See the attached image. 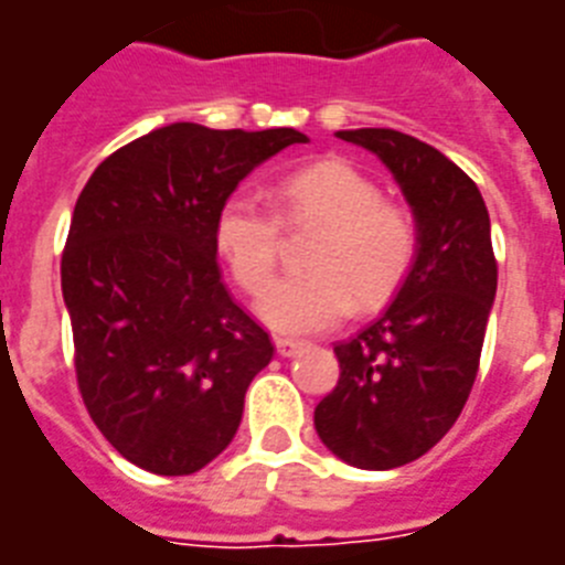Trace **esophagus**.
<instances>
[{
    "label": "esophagus",
    "mask_w": 565,
    "mask_h": 565,
    "mask_svg": "<svg viewBox=\"0 0 565 565\" xmlns=\"http://www.w3.org/2000/svg\"><path fill=\"white\" fill-rule=\"evenodd\" d=\"M306 344L303 342H297V339H277V353L279 356H297V353L303 351Z\"/></svg>",
    "instance_id": "obj_1"
}]
</instances>
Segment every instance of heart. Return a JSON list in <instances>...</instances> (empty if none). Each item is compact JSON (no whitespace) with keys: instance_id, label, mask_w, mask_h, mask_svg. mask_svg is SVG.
I'll list each match as a JSON object with an SVG mask.
<instances>
[{"instance_id":"obj_1","label":"heart","mask_w":565,"mask_h":565,"mask_svg":"<svg viewBox=\"0 0 565 565\" xmlns=\"http://www.w3.org/2000/svg\"><path fill=\"white\" fill-rule=\"evenodd\" d=\"M277 214L256 196H226L212 238L235 282L259 297L277 274L282 223L318 226L306 274L279 279L262 297V321L277 332H318L371 312L395 297L418 256V223L401 203L383 200L369 173L344 159H321L277 182Z\"/></svg>"}]
</instances>
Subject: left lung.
Returning <instances> with one entry per match:
<instances>
[{
  "instance_id": "obj_1",
  "label": "left lung",
  "mask_w": 565,
  "mask_h": 565,
  "mask_svg": "<svg viewBox=\"0 0 565 565\" xmlns=\"http://www.w3.org/2000/svg\"><path fill=\"white\" fill-rule=\"evenodd\" d=\"M377 156L418 223V256L377 321L339 342V383L315 430L339 460L386 471L418 460L460 418L498 288L478 185L436 147L395 129L335 132Z\"/></svg>"
}]
</instances>
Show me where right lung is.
<instances>
[{"label": "right lung", "mask_w": 565, "mask_h": 565, "mask_svg": "<svg viewBox=\"0 0 565 565\" xmlns=\"http://www.w3.org/2000/svg\"><path fill=\"white\" fill-rule=\"evenodd\" d=\"M295 129L170 124L94 170L73 209L61 291L87 413L138 469L194 475L233 441L270 335L226 291L214 214Z\"/></svg>", "instance_id": "add662e5"}]
</instances>
